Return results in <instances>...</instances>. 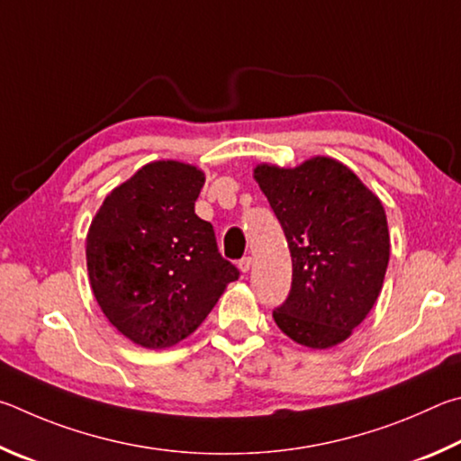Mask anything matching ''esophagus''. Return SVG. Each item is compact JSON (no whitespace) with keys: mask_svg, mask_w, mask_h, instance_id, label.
Listing matches in <instances>:
<instances>
[{"mask_svg":"<svg viewBox=\"0 0 461 461\" xmlns=\"http://www.w3.org/2000/svg\"><path fill=\"white\" fill-rule=\"evenodd\" d=\"M253 267V257H243V259L239 261V269L243 273H249Z\"/></svg>","mask_w":461,"mask_h":461,"instance_id":"obj_1","label":"esophagus"}]
</instances>
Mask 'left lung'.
<instances>
[{
    "label": "left lung",
    "instance_id": "obj_1",
    "mask_svg": "<svg viewBox=\"0 0 461 461\" xmlns=\"http://www.w3.org/2000/svg\"><path fill=\"white\" fill-rule=\"evenodd\" d=\"M285 232L292 292L273 312L281 332L313 350L342 344L383 289L391 237L383 202L342 161L253 169Z\"/></svg>",
    "mask_w": 461,
    "mask_h": 461
}]
</instances>
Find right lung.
<instances>
[{"mask_svg":"<svg viewBox=\"0 0 461 461\" xmlns=\"http://www.w3.org/2000/svg\"><path fill=\"white\" fill-rule=\"evenodd\" d=\"M204 172L149 161L107 194L86 232V271L96 303L119 334L148 350L188 338L230 281L232 263L212 224L194 212Z\"/></svg>","mask_w":461,"mask_h":461,"instance_id":"right-lung-1","label":"right lung"}]
</instances>
